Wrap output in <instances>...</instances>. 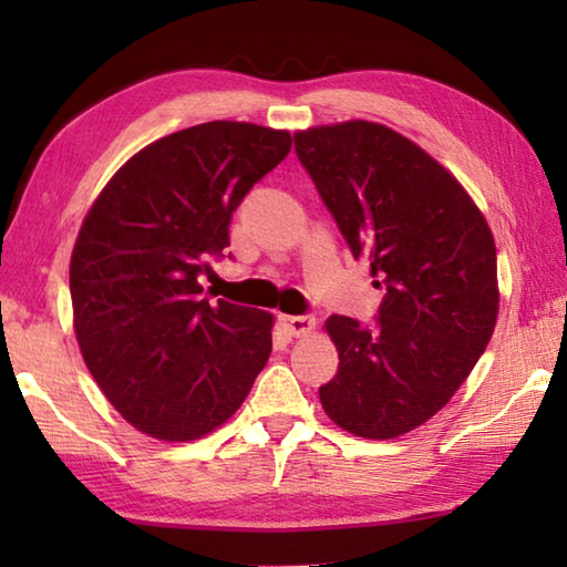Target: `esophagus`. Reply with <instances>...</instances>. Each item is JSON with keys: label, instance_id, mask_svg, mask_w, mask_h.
Returning <instances> with one entry per match:
<instances>
[{"label": "esophagus", "instance_id": "34e87169", "mask_svg": "<svg viewBox=\"0 0 567 567\" xmlns=\"http://www.w3.org/2000/svg\"><path fill=\"white\" fill-rule=\"evenodd\" d=\"M280 324L292 338H305L315 330V318L312 315H280Z\"/></svg>", "mask_w": 567, "mask_h": 567}]
</instances>
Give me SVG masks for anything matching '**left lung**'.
Returning <instances> with one entry per match:
<instances>
[{
    "mask_svg": "<svg viewBox=\"0 0 567 567\" xmlns=\"http://www.w3.org/2000/svg\"><path fill=\"white\" fill-rule=\"evenodd\" d=\"M295 152L354 260L368 257L385 287L378 330L324 322L340 364L320 402L352 435L400 437L447 405L493 338V233L453 172L385 124L300 130Z\"/></svg>",
    "mask_w": 567,
    "mask_h": 567,
    "instance_id": "8db88e82",
    "label": "left lung"
}]
</instances>
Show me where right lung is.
I'll list each match as a JSON object with an SVG mask.
<instances>
[{"label":"right lung","instance_id":"right-lung-1","mask_svg":"<svg viewBox=\"0 0 567 567\" xmlns=\"http://www.w3.org/2000/svg\"><path fill=\"white\" fill-rule=\"evenodd\" d=\"M292 147L287 130L205 122L114 172L70 260L74 334L112 408L150 437L189 443L235 415L272 352L275 318L199 297L209 257L257 179Z\"/></svg>","mask_w":567,"mask_h":567}]
</instances>
